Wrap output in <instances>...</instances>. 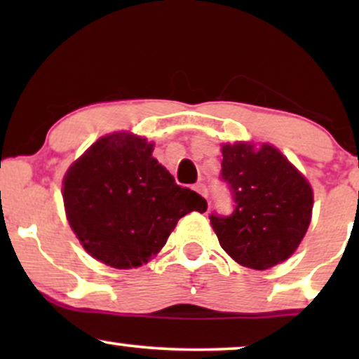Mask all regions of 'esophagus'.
<instances>
[{"label":"esophagus","mask_w":359,"mask_h":359,"mask_svg":"<svg viewBox=\"0 0 359 359\" xmlns=\"http://www.w3.org/2000/svg\"><path fill=\"white\" fill-rule=\"evenodd\" d=\"M194 189L198 191V193H199L201 196H203V198L208 199V196H209V191H208V188H205V184H203V183L196 184V186H194Z\"/></svg>","instance_id":"1"}]
</instances>
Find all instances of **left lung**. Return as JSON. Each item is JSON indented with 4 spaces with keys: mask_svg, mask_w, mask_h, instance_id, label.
Wrapping results in <instances>:
<instances>
[{
    "mask_svg": "<svg viewBox=\"0 0 359 359\" xmlns=\"http://www.w3.org/2000/svg\"><path fill=\"white\" fill-rule=\"evenodd\" d=\"M222 180L235 203L230 215H209L219 243L235 262L268 269L296 252L312 217L304 175L273 145H222Z\"/></svg>",
    "mask_w": 359,
    "mask_h": 359,
    "instance_id": "left-lung-1",
    "label": "left lung"
}]
</instances>
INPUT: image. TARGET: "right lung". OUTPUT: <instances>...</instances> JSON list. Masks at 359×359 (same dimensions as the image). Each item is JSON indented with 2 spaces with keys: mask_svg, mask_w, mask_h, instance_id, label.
<instances>
[{
  "mask_svg": "<svg viewBox=\"0 0 359 359\" xmlns=\"http://www.w3.org/2000/svg\"><path fill=\"white\" fill-rule=\"evenodd\" d=\"M151 151L147 139L114 132L96 140L63 178L68 224L83 248L107 266H142L181 217L208 209L203 196L176 184Z\"/></svg>",
  "mask_w": 359,
  "mask_h": 359,
  "instance_id": "obj_1",
  "label": "right lung"
}]
</instances>
